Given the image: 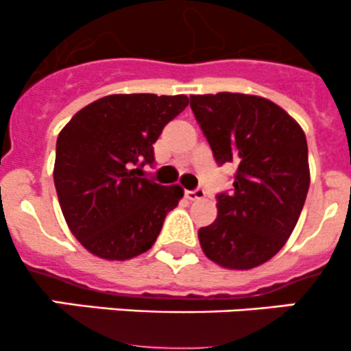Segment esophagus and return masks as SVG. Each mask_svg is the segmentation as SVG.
<instances>
[{
  "mask_svg": "<svg viewBox=\"0 0 351 351\" xmlns=\"http://www.w3.org/2000/svg\"><path fill=\"white\" fill-rule=\"evenodd\" d=\"M185 197L189 200H202L205 197L204 189H195V190H185Z\"/></svg>",
  "mask_w": 351,
  "mask_h": 351,
  "instance_id": "1",
  "label": "esophagus"
}]
</instances>
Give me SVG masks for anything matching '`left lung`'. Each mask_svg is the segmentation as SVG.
Wrapping results in <instances>:
<instances>
[{
	"label": "left lung",
	"mask_w": 351,
	"mask_h": 351,
	"mask_svg": "<svg viewBox=\"0 0 351 351\" xmlns=\"http://www.w3.org/2000/svg\"><path fill=\"white\" fill-rule=\"evenodd\" d=\"M190 107L215 162L234 165L232 192L198 229L208 260L250 270L270 260L295 228L309 190L306 134L274 101L243 93L192 95Z\"/></svg>",
	"instance_id": "8db88e82"
}]
</instances>
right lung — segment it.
Wrapping results in <instances>:
<instances>
[{
    "label": "right lung",
    "instance_id": "right-lung-1",
    "mask_svg": "<svg viewBox=\"0 0 351 351\" xmlns=\"http://www.w3.org/2000/svg\"><path fill=\"white\" fill-rule=\"evenodd\" d=\"M189 105L185 95H110L81 108L56 144L54 185L71 232L104 260H130L153 246L180 185L143 178L153 144Z\"/></svg>",
    "mask_w": 351,
    "mask_h": 351
}]
</instances>
